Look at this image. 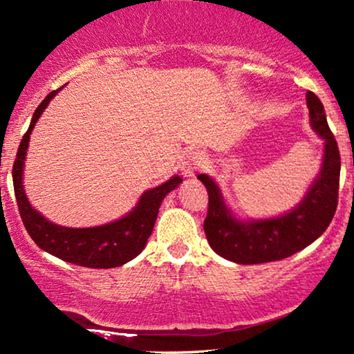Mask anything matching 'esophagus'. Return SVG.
<instances>
[{
	"instance_id": "esophagus-1",
	"label": "esophagus",
	"mask_w": 354,
	"mask_h": 354,
	"mask_svg": "<svg viewBox=\"0 0 354 354\" xmlns=\"http://www.w3.org/2000/svg\"><path fill=\"white\" fill-rule=\"evenodd\" d=\"M203 162H205V158H203V154L200 151L188 153L182 161V166H180L182 174L185 177H192L193 174H195L196 169H200Z\"/></svg>"
}]
</instances>
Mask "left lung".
<instances>
[{"label":"left lung","mask_w":354,"mask_h":354,"mask_svg":"<svg viewBox=\"0 0 354 354\" xmlns=\"http://www.w3.org/2000/svg\"><path fill=\"white\" fill-rule=\"evenodd\" d=\"M313 129L324 138V162L319 177L304 200L288 214L275 219L240 222L227 209L219 188L209 177L200 174L209 203L205 219V234L211 248L222 258L239 264H259L288 258L319 239L333 219L340 185V151L326 111L313 91L306 93Z\"/></svg>","instance_id":"8db88e82"}]
</instances>
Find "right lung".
Instances as JSON below:
<instances>
[{
	"instance_id": "right-lung-1",
	"label": "right lung",
	"mask_w": 354,
	"mask_h": 354,
	"mask_svg": "<svg viewBox=\"0 0 354 354\" xmlns=\"http://www.w3.org/2000/svg\"><path fill=\"white\" fill-rule=\"evenodd\" d=\"M61 88L53 90L41 101L33 113L28 130L24 133L21 145H19L12 166L14 193H16L19 212H21L24 227L32 236V240L50 254L67 261V263L85 266V268H118V266L129 263L138 253H142L148 236L153 232L164 196L169 192H172L182 182V178L176 176L162 185L145 192L137 207L130 214L115 222H111V224L90 227V229H69V227H61L46 221L40 212L33 209L26 193H24L22 167L32 130L35 127L43 109Z\"/></svg>"
}]
</instances>
